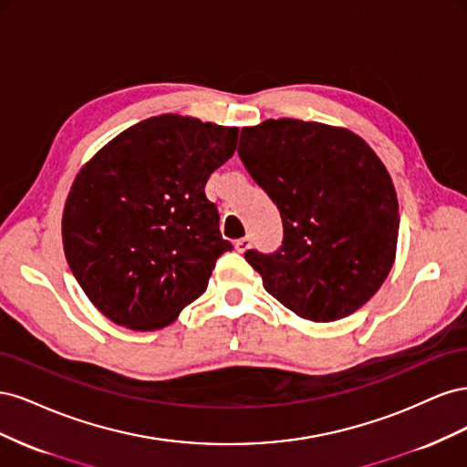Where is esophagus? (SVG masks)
<instances>
[{
	"instance_id": "obj_1",
	"label": "esophagus",
	"mask_w": 467,
	"mask_h": 467,
	"mask_svg": "<svg viewBox=\"0 0 467 467\" xmlns=\"http://www.w3.org/2000/svg\"><path fill=\"white\" fill-rule=\"evenodd\" d=\"M249 247H251V237H242V239H237V242H235V249L239 253H245Z\"/></svg>"
}]
</instances>
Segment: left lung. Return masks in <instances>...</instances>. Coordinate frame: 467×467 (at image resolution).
Segmentation results:
<instances>
[{"label": "left lung", "instance_id": "obj_1", "mask_svg": "<svg viewBox=\"0 0 467 467\" xmlns=\"http://www.w3.org/2000/svg\"><path fill=\"white\" fill-rule=\"evenodd\" d=\"M237 153L285 228L271 255L245 251L265 290L309 321L355 314L384 285L398 247L384 163L355 132L294 119L242 129Z\"/></svg>", "mask_w": 467, "mask_h": 467}]
</instances>
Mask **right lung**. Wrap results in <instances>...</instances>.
<instances>
[{
  "label": "right lung",
  "instance_id": "add662e5",
  "mask_svg": "<svg viewBox=\"0 0 467 467\" xmlns=\"http://www.w3.org/2000/svg\"><path fill=\"white\" fill-rule=\"evenodd\" d=\"M237 132L160 115L126 129L83 165L64 206V253L110 321L161 329L206 290L232 244L204 187L234 155Z\"/></svg>",
  "mask_w": 467,
  "mask_h": 467
}]
</instances>
